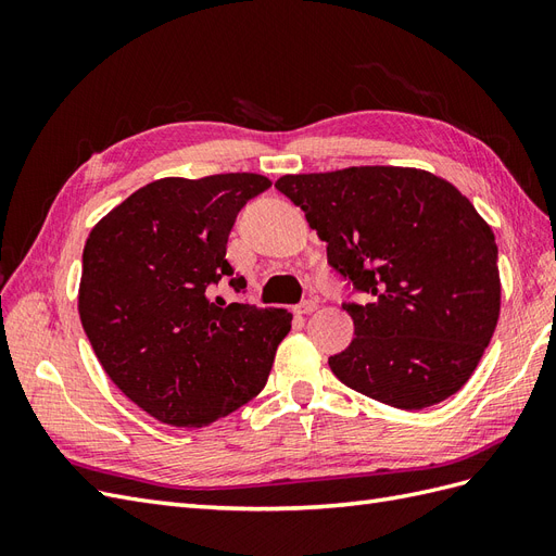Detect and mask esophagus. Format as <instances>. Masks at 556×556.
Returning <instances> with one entry per match:
<instances>
[{
  "mask_svg": "<svg viewBox=\"0 0 556 556\" xmlns=\"http://www.w3.org/2000/svg\"><path fill=\"white\" fill-rule=\"evenodd\" d=\"M317 308V301L315 299H306V301H301V304L296 306V313L299 315H308V313H313Z\"/></svg>",
  "mask_w": 556,
  "mask_h": 556,
  "instance_id": "1",
  "label": "esophagus"
}]
</instances>
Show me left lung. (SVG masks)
<instances>
[{
	"instance_id": "obj_1",
	"label": "left lung",
	"mask_w": 556,
	"mask_h": 556,
	"mask_svg": "<svg viewBox=\"0 0 556 556\" xmlns=\"http://www.w3.org/2000/svg\"><path fill=\"white\" fill-rule=\"evenodd\" d=\"M276 190L327 241L355 339L329 357L350 390L401 410L459 392L498 323L494 231L447 180L401 166L282 176Z\"/></svg>"
}]
</instances>
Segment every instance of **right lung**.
<instances>
[{
  "label": "right lung",
  "instance_id": "add662e5",
  "mask_svg": "<svg viewBox=\"0 0 556 556\" xmlns=\"http://www.w3.org/2000/svg\"><path fill=\"white\" fill-rule=\"evenodd\" d=\"M271 180L215 174L162 178L127 197L83 250L78 313L109 378L172 427H206L255 399L271 374L292 313L213 301L229 278L237 215Z\"/></svg>",
  "mask_w": 556,
  "mask_h": 556
}]
</instances>
